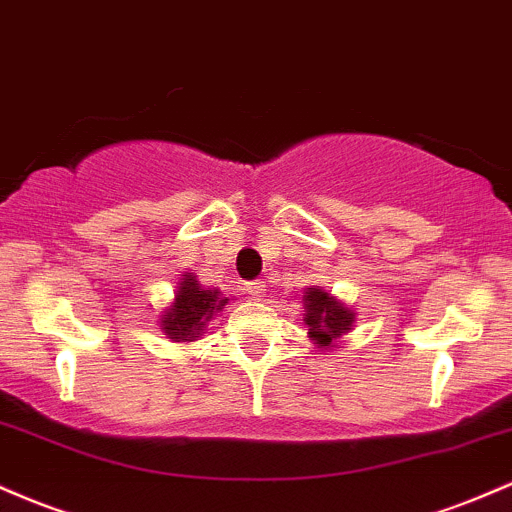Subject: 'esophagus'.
Returning a JSON list of instances; mask_svg holds the SVG:
<instances>
[{
  "mask_svg": "<svg viewBox=\"0 0 512 512\" xmlns=\"http://www.w3.org/2000/svg\"><path fill=\"white\" fill-rule=\"evenodd\" d=\"M246 295H249L251 300L261 302L263 297H266V285H263V283H249V285H246Z\"/></svg>",
  "mask_w": 512,
  "mask_h": 512,
  "instance_id": "esophagus-1",
  "label": "esophagus"
}]
</instances>
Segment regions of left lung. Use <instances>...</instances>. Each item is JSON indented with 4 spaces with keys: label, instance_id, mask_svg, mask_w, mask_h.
<instances>
[{
    "label": "left lung",
    "instance_id": "left-lung-1",
    "mask_svg": "<svg viewBox=\"0 0 512 512\" xmlns=\"http://www.w3.org/2000/svg\"><path fill=\"white\" fill-rule=\"evenodd\" d=\"M304 317L302 324L307 326L309 341H314L321 353H331L341 346V338L353 331L355 312L346 302L333 297L324 287L309 285L302 292Z\"/></svg>",
    "mask_w": 512,
    "mask_h": 512
}]
</instances>
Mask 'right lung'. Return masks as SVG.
<instances>
[{
  "label": "right lung",
  "instance_id": "obj_1",
  "mask_svg": "<svg viewBox=\"0 0 512 512\" xmlns=\"http://www.w3.org/2000/svg\"><path fill=\"white\" fill-rule=\"evenodd\" d=\"M225 304H229V297H222L220 290L200 285L195 273H183L176 283L174 302L159 314V326L171 343L188 346L203 338L212 317H217Z\"/></svg>",
  "mask_w": 512,
  "mask_h": 512
}]
</instances>
